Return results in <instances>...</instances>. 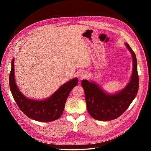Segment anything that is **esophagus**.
<instances>
[{
	"mask_svg": "<svg viewBox=\"0 0 151 151\" xmlns=\"http://www.w3.org/2000/svg\"><path fill=\"white\" fill-rule=\"evenodd\" d=\"M79 77H81V78H84V77L86 76V72L85 71H81L79 72Z\"/></svg>",
	"mask_w": 151,
	"mask_h": 151,
	"instance_id": "34e87169",
	"label": "esophagus"
}]
</instances>
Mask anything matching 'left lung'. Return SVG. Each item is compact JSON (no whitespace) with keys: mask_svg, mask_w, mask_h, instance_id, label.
I'll return each mask as SVG.
<instances>
[{"mask_svg":"<svg viewBox=\"0 0 151 151\" xmlns=\"http://www.w3.org/2000/svg\"><path fill=\"white\" fill-rule=\"evenodd\" d=\"M126 47L131 53L133 61L132 74L129 83L115 94H109L94 81L83 80L87 109L96 120L109 121L116 119L124 113L135 99L139 89L137 62L134 52L127 43Z\"/></svg>","mask_w":151,"mask_h":151,"instance_id":"8db88e82","label":"left lung"}]
</instances>
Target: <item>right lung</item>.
Segmentation results:
<instances>
[{"instance_id": "right-lung-1", "label": "right lung", "mask_w": 151, "mask_h": 151, "mask_svg": "<svg viewBox=\"0 0 151 151\" xmlns=\"http://www.w3.org/2000/svg\"><path fill=\"white\" fill-rule=\"evenodd\" d=\"M77 83L78 79L76 77L62 85L47 99H30L22 94L17 88L14 77V58L11 62L9 86L12 96L21 110L36 121L47 122L58 119L62 115L68 94Z\"/></svg>"}]
</instances>
